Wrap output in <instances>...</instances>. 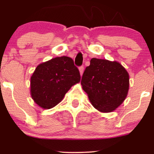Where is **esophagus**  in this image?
Segmentation results:
<instances>
[{
	"label": "esophagus",
	"instance_id": "obj_1",
	"mask_svg": "<svg viewBox=\"0 0 154 154\" xmlns=\"http://www.w3.org/2000/svg\"><path fill=\"white\" fill-rule=\"evenodd\" d=\"M79 73H80V75L82 76L83 74V71H84V66H81L79 67Z\"/></svg>",
	"mask_w": 154,
	"mask_h": 154
}]
</instances>
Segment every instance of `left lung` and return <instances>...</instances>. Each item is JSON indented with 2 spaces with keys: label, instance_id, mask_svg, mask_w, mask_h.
<instances>
[{
  "label": "left lung",
  "instance_id": "8db88e82",
  "mask_svg": "<svg viewBox=\"0 0 154 154\" xmlns=\"http://www.w3.org/2000/svg\"><path fill=\"white\" fill-rule=\"evenodd\" d=\"M81 85L97 110L111 112L128 95L129 74L117 61L93 58L83 73Z\"/></svg>",
  "mask_w": 154,
  "mask_h": 154
}]
</instances>
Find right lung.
Masks as SVG:
<instances>
[{
  "instance_id": "obj_1",
  "label": "right lung",
  "mask_w": 154,
  "mask_h": 154,
  "mask_svg": "<svg viewBox=\"0 0 154 154\" xmlns=\"http://www.w3.org/2000/svg\"><path fill=\"white\" fill-rule=\"evenodd\" d=\"M80 81L78 68L68 56L39 64L31 77V96L39 106L49 109L62 100L67 91Z\"/></svg>"
}]
</instances>
